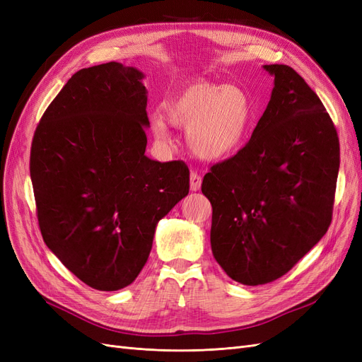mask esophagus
I'll use <instances>...</instances> for the list:
<instances>
[{
    "mask_svg": "<svg viewBox=\"0 0 362 362\" xmlns=\"http://www.w3.org/2000/svg\"><path fill=\"white\" fill-rule=\"evenodd\" d=\"M202 178L198 172H192L190 173V190L192 192H198L201 189Z\"/></svg>",
    "mask_w": 362,
    "mask_h": 362,
    "instance_id": "esophagus-1",
    "label": "esophagus"
}]
</instances>
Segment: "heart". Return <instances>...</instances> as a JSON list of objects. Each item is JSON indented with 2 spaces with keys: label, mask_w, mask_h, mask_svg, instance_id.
<instances>
[{
  "label": "heart",
  "mask_w": 362,
  "mask_h": 362,
  "mask_svg": "<svg viewBox=\"0 0 362 362\" xmlns=\"http://www.w3.org/2000/svg\"><path fill=\"white\" fill-rule=\"evenodd\" d=\"M255 122V105L237 87L214 81H193L164 103L163 116L152 117V133L164 144L172 140L170 125L187 128L194 156L222 160L243 146Z\"/></svg>",
  "instance_id": "obj_1"
}]
</instances>
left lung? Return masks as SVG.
<instances>
[{
    "label": "left lung",
    "mask_w": 362,
    "mask_h": 362,
    "mask_svg": "<svg viewBox=\"0 0 362 362\" xmlns=\"http://www.w3.org/2000/svg\"><path fill=\"white\" fill-rule=\"evenodd\" d=\"M264 69L275 87L250 140L202 181L213 255L245 286L286 275L320 242L339 169L338 134L320 98L287 64Z\"/></svg>",
    "instance_id": "8db88e82"
}]
</instances>
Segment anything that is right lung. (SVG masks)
Listing matches in <instances>:
<instances>
[{"instance_id":"obj_1","label":"right lung","mask_w":362,"mask_h":362,"mask_svg":"<svg viewBox=\"0 0 362 362\" xmlns=\"http://www.w3.org/2000/svg\"><path fill=\"white\" fill-rule=\"evenodd\" d=\"M144 76L117 62L75 72L43 113L31 144L43 242L76 278L101 291L137 278L160 218L190 187L184 161L145 156Z\"/></svg>"}]
</instances>
